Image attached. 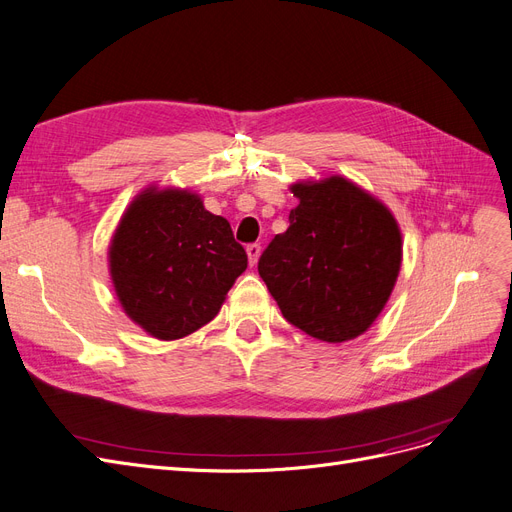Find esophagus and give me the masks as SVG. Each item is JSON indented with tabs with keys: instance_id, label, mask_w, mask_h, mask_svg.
<instances>
[{
	"instance_id": "34e87169",
	"label": "esophagus",
	"mask_w": 512,
	"mask_h": 512,
	"mask_svg": "<svg viewBox=\"0 0 512 512\" xmlns=\"http://www.w3.org/2000/svg\"><path fill=\"white\" fill-rule=\"evenodd\" d=\"M245 252H248L250 264L254 267V264H256V262H258V258H260V245H258V243H250L248 248H245Z\"/></svg>"
}]
</instances>
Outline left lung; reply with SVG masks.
<instances>
[{
  "mask_svg": "<svg viewBox=\"0 0 512 512\" xmlns=\"http://www.w3.org/2000/svg\"><path fill=\"white\" fill-rule=\"evenodd\" d=\"M298 205L258 273L286 320L326 343L360 337L390 298L402 262L392 211L341 175L290 188Z\"/></svg>",
  "mask_w": 512,
  "mask_h": 512,
  "instance_id": "left-lung-1",
  "label": "left lung"
}]
</instances>
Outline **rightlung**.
<instances>
[{"label":"right lung","mask_w":512,"mask_h":512,"mask_svg":"<svg viewBox=\"0 0 512 512\" xmlns=\"http://www.w3.org/2000/svg\"><path fill=\"white\" fill-rule=\"evenodd\" d=\"M248 269L226 218L178 188H146L110 245V275L131 320L161 341L182 339L218 315Z\"/></svg>","instance_id":"add662e5"}]
</instances>
